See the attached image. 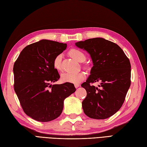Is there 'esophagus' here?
<instances>
[{"label": "esophagus", "mask_w": 147, "mask_h": 147, "mask_svg": "<svg viewBox=\"0 0 147 147\" xmlns=\"http://www.w3.org/2000/svg\"><path fill=\"white\" fill-rule=\"evenodd\" d=\"M74 86H75V88H77L80 86V84H74Z\"/></svg>", "instance_id": "esophagus-1"}]
</instances>
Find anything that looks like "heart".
I'll return each mask as SVG.
<instances>
[{
	"mask_svg": "<svg viewBox=\"0 0 147 147\" xmlns=\"http://www.w3.org/2000/svg\"><path fill=\"white\" fill-rule=\"evenodd\" d=\"M69 54L74 59L83 62L86 59V56L81 51L78 49H71L69 51ZM62 54H58L53 60V66L57 71H62ZM85 78V74L83 72L78 73H65L61 75V80L65 83H80V81L83 80Z\"/></svg>",
	"mask_w": 147,
	"mask_h": 147,
	"instance_id": "1",
	"label": "heart"
}]
</instances>
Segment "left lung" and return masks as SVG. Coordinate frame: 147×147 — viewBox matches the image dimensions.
<instances>
[{
  "mask_svg": "<svg viewBox=\"0 0 147 147\" xmlns=\"http://www.w3.org/2000/svg\"><path fill=\"white\" fill-rule=\"evenodd\" d=\"M90 54L93 66L86 82L87 92L82 102L83 111L93 119H106L116 113L123 104L131 84V64L121 47L101 37L76 42ZM100 82V88L91 84Z\"/></svg>",
  "mask_w": 147,
  "mask_h": 147,
  "instance_id": "1",
  "label": "left lung"
}]
</instances>
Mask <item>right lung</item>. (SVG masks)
<instances>
[{"mask_svg":"<svg viewBox=\"0 0 147 147\" xmlns=\"http://www.w3.org/2000/svg\"><path fill=\"white\" fill-rule=\"evenodd\" d=\"M67 44L43 39L27 46L13 64L14 90L25 113L34 120L47 122L57 118L64 100L76 91L74 84H51L60 78L53 60Z\"/></svg>","mask_w":147,"mask_h":147,"instance_id":"add662e5","label":"right lung"}]
</instances>
